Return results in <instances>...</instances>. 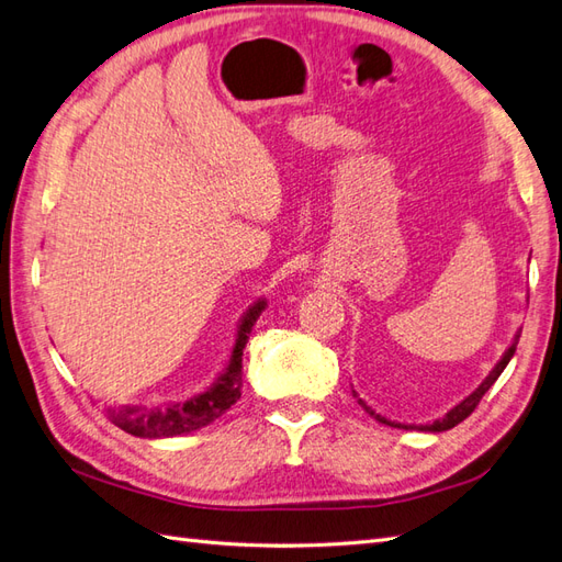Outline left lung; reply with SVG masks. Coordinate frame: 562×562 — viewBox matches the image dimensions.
Here are the masks:
<instances>
[{"label":"left lung","mask_w":562,"mask_h":562,"mask_svg":"<svg viewBox=\"0 0 562 562\" xmlns=\"http://www.w3.org/2000/svg\"><path fill=\"white\" fill-rule=\"evenodd\" d=\"M519 334H522V331H517V334H515L513 344L508 346V350H505V352L501 355V360L496 362V367H494V369H491L488 376L482 381V384H479V386L468 395V398L460 401L456 407H450L443 417L434 419L431 424H401V422H391V419H386L384 415H379L372 405H367V403L360 398V395H358V391H352V395H355V398H358V403L362 405V409H364L367 415H372V417H374L376 422H381V424H389V427H398V429H417V431H431V434L448 431V429H453L456 424H460L462 419H468V417L474 413V407L479 405V401L484 398V393H486L491 386L496 384V379L503 374V369L508 367V362L513 360V355H515L517 344H519Z\"/></svg>","instance_id":"8db88e82"}]
</instances>
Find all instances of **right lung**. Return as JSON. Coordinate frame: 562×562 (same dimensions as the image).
<instances>
[{
	"label": "right lung",
	"mask_w": 562,
	"mask_h": 562,
	"mask_svg": "<svg viewBox=\"0 0 562 562\" xmlns=\"http://www.w3.org/2000/svg\"><path fill=\"white\" fill-rule=\"evenodd\" d=\"M267 300L259 297L245 310L238 322L236 344L231 350V358L224 367V372L214 379V384L193 395L183 403L171 405H109L106 417L119 429L126 434L140 436V439H171V436H183L190 431H198L207 427L214 419L222 417L226 409L240 398L243 389V348L248 344L252 334V326L265 312Z\"/></svg>",
	"instance_id": "right-lung-1"
}]
</instances>
